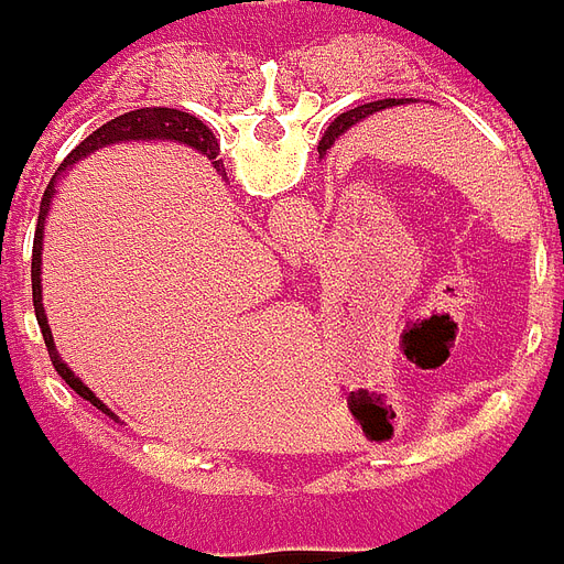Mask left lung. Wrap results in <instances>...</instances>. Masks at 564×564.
<instances>
[{
	"instance_id": "obj_1",
	"label": "left lung",
	"mask_w": 564,
	"mask_h": 564,
	"mask_svg": "<svg viewBox=\"0 0 564 564\" xmlns=\"http://www.w3.org/2000/svg\"><path fill=\"white\" fill-rule=\"evenodd\" d=\"M404 100H394V97H388V100H376V104H359V107H354V110L340 112L334 122L328 126V132L322 135V141H318V154H325L328 148H334V141H340V138L347 135L354 126H359L362 119H369L372 112L384 110V107H401Z\"/></svg>"
}]
</instances>
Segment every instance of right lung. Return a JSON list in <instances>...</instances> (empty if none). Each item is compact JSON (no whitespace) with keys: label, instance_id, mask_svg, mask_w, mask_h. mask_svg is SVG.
Returning <instances> with one entry per match:
<instances>
[{"label":"right lung","instance_id":"add662e5","mask_svg":"<svg viewBox=\"0 0 564 564\" xmlns=\"http://www.w3.org/2000/svg\"><path fill=\"white\" fill-rule=\"evenodd\" d=\"M126 141H180L185 148H195L198 154H208V160L217 158V141H214V132H210L208 126L198 119V116H192V112L183 110H170V107H144V110H132V112H122V116H116L110 119L107 126H100L94 135H87L68 158L59 163V173L62 176L68 166H75L78 160L87 158V154H94V151H100V148H110V144H126ZM220 160H214V170L220 173ZM53 176V180H56ZM53 183L46 188V195H43V205H40V220H37V239H34V258H31V283H34V312H37V325L43 330V340H46V350H50V359H53V366H56V372H59L65 384L78 394V398H85L90 404L97 406V410H104L107 416H112L110 406L104 404L90 388H87L85 381L78 379L68 366H65V359L56 350V344H53V330H50V322H46V308H43V283H40V264H43V227H46V214H50V202H53ZM116 420V416H112Z\"/></svg>","mask_w":564,"mask_h":564}]
</instances>
